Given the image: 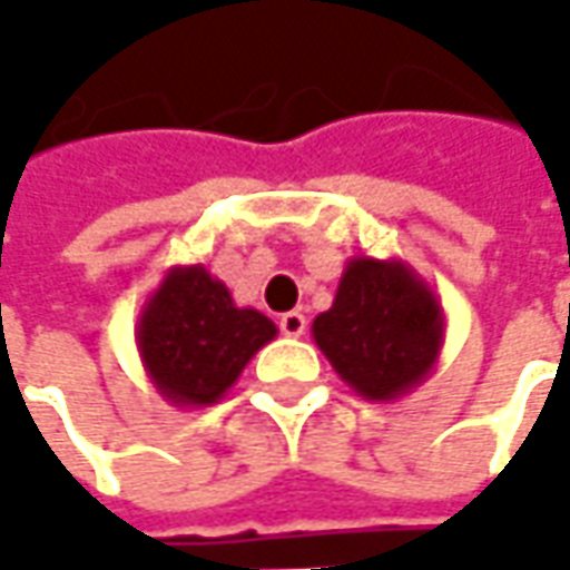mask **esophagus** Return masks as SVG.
<instances>
[{
	"label": "esophagus",
	"instance_id": "obj_1",
	"mask_svg": "<svg viewBox=\"0 0 570 570\" xmlns=\"http://www.w3.org/2000/svg\"><path fill=\"white\" fill-rule=\"evenodd\" d=\"M278 326H282V333H285V336L297 340V336H304L307 320H304V314H297V311H288V314H282V317H278Z\"/></svg>",
	"mask_w": 570,
	"mask_h": 570
}]
</instances>
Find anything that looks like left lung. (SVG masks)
Instances as JSON below:
<instances>
[{"instance_id": "left-lung-1", "label": "left lung", "mask_w": 570, "mask_h": 570, "mask_svg": "<svg viewBox=\"0 0 570 570\" xmlns=\"http://www.w3.org/2000/svg\"><path fill=\"white\" fill-rule=\"evenodd\" d=\"M333 371L371 403H396L438 367L448 317L438 295L409 263L352 256L333 307L314 326Z\"/></svg>"}]
</instances>
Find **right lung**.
I'll list each match as a JSON object with an SVG mask.
<instances>
[{"label": "right lung", "instance_id": "right-lung-1", "mask_svg": "<svg viewBox=\"0 0 570 570\" xmlns=\"http://www.w3.org/2000/svg\"><path fill=\"white\" fill-rule=\"evenodd\" d=\"M275 323L237 307L228 285L196 266H170L136 323V348L158 396L180 409L218 403L253 355L275 340Z\"/></svg>", "mask_w": 570, "mask_h": 570}]
</instances>
